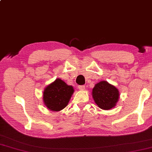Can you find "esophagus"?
Listing matches in <instances>:
<instances>
[{
	"mask_svg": "<svg viewBox=\"0 0 152 152\" xmlns=\"http://www.w3.org/2000/svg\"><path fill=\"white\" fill-rule=\"evenodd\" d=\"M78 88L81 90H83V89H85V88H86V86H83H83H79Z\"/></svg>",
	"mask_w": 152,
	"mask_h": 152,
	"instance_id": "1",
	"label": "esophagus"
}]
</instances>
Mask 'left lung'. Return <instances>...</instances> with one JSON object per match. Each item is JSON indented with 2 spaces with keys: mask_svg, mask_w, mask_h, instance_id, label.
<instances>
[{
  "mask_svg": "<svg viewBox=\"0 0 152 152\" xmlns=\"http://www.w3.org/2000/svg\"><path fill=\"white\" fill-rule=\"evenodd\" d=\"M93 99L100 108L108 110L114 107L119 98L116 88L105 81H101L93 89Z\"/></svg>",
  "mask_w": 152,
  "mask_h": 152,
  "instance_id": "1",
  "label": "left lung"
}]
</instances>
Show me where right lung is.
I'll use <instances>...</instances> for the list:
<instances>
[{
  "mask_svg": "<svg viewBox=\"0 0 152 152\" xmlns=\"http://www.w3.org/2000/svg\"><path fill=\"white\" fill-rule=\"evenodd\" d=\"M74 93L72 86L59 78L45 88L43 101L47 107L51 111H61L67 105Z\"/></svg>",
  "mask_w": 152,
  "mask_h": 152,
  "instance_id": "1",
  "label": "right lung"
}]
</instances>
